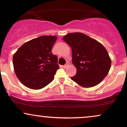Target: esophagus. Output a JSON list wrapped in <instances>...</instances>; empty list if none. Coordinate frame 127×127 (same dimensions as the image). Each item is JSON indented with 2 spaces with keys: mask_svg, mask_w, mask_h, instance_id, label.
I'll return each mask as SVG.
<instances>
[{
  "mask_svg": "<svg viewBox=\"0 0 127 127\" xmlns=\"http://www.w3.org/2000/svg\"><path fill=\"white\" fill-rule=\"evenodd\" d=\"M68 65H69V62H67L66 64H65V65H63V67L64 68H66V67H67Z\"/></svg>",
  "mask_w": 127,
  "mask_h": 127,
  "instance_id": "1",
  "label": "esophagus"
}]
</instances>
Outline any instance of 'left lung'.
Returning a JSON list of instances; mask_svg holds the SVG:
<instances>
[{
    "label": "left lung",
    "instance_id": "1",
    "mask_svg": "<svg viewBox=\"0 0 127 127\" xmlns=\"http://www.w3.org/2000/svg\"><path fill=\"white\" fill-rule=\"evenodd\" d=\"M63 40L72 50V63L77 69L71 80L84 88L100 83L108 74L111 60L103 45L80 32L70 33Z\"/></svg>",
    "mask_w": 127,
    "mask_h": 127
}]
</instances>
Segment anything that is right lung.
<instances>
[{
    "label": "right lung",
    "instance_id": "right-lung-1",
    "mask_svg": "<svg viewBox=\"0 0 127 127\" xmlns=\"http://www.w3.org/2000/svg\"><path fill=\"white\" fill-rule=\"evenodd\" d=\"M57 37L44 35L24 43L13 54L15 74L23 85L40 89L51 83L59 68L52 48Z\"/></svg>",
    "mask_w": 127,
    "mask_h": 127
}]
</instances>
